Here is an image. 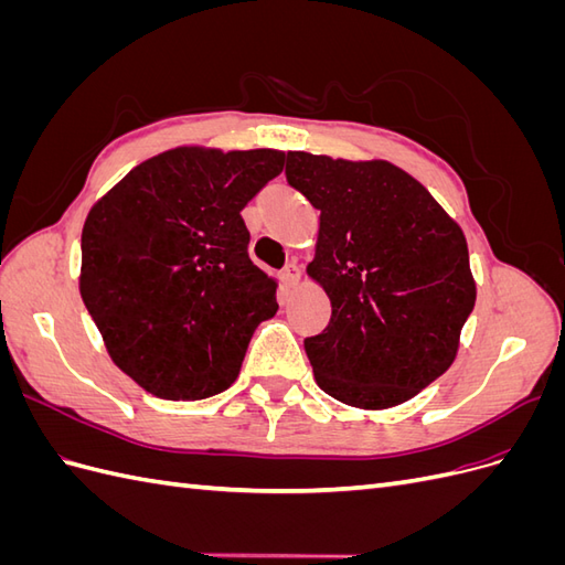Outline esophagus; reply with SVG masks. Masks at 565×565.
<instances>
[{
	"mask_svg": "<svg viewBox=\"0 0 565 565\" xmlns=\"http://www.w3.org/2000/svg\"><path fill=\"white\" fill-rule=\"evenodd\" d=\"M299 278H301V270L297 264H287L280 273V280L285 287H295L299 282Z\"/></svg>",
	"mask_w": 565,
	"mask_h": 565,
	"instance_id": "34e87169",
	"label": "esophagus"
}]
</instances>
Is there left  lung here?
<instances>
[{
    "instance_id": "1",
    "label": "left lung",
    "mask_w": 565,
    "mask_h": 565,
    "mask_svg": "<svg viewBox=\"0 0 565 565\" xmlns=\"http://www.w3.org/2000/svg\"><path fill=\"white\" fill-rule=\"evenodd\" d=\"M287 181L320 212L306 273L332 318L303 341L318 386L363 409L401 405L446 372L476 303L467 237L386 160L289 150Z\"/></svg>"
}]
</instances>
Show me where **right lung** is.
Segmentation results:
<instances>
[{"instance_id": "obj_1", "label": "right lung", "mask_w": 565, "mask_h": 565, "mask_svg": "<svg viewBox=\"0 0 565 565\" xmlns=\"http://www.w3.org/2000/svg\"><path fill=\"white\" fill-rule=\"evenodd\" d=\"M282 150L181 146L134 167L82 228L79 295L113 363L164 401H202L241 374L276 280L247 254L241 212Z\"/></svg>"}]
</instances>
